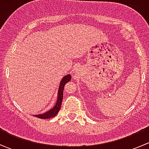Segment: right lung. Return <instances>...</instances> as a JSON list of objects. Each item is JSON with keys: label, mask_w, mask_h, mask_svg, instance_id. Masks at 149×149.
<instances>
[{"label": "right lung", "mask_w": 149, "mask_h": 149, "mask_svg": "<svg viewBox=\"0 0 149 149\" xmlns=\"http://www.w3.org/2000/svg\"><path fill=\"white\" fill-rule=\"evenodd\" d=\"M70 79H71V76L70 74H68L64 76L62 80L61 81V84H60L59 89H58V99H57V102L55 103V106L51 109L48 110L47 112H45L43 114H40V115H34V117H37V118H40V119H49V118L55 117L58 113L60 109H61V104H62L63 101V97L64 86H65L66 83L70 81Z\"/></svg>", "instance_id": "right-lung-1"}]
</instances>
